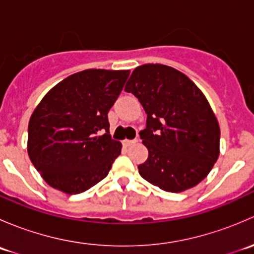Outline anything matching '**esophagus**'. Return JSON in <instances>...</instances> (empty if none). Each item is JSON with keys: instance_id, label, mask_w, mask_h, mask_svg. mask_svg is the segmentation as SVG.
Returning <instances> with one entry per match:
<instances>
[{"instance_id": "obj_1", "label": "esophagus", "mask_w": 254, "mask_h": 254, "mask_svg": "<svg viewBox=\"0 0 254 254\" xmlns=\"http://www.w3.org/2000/svg\"><path fill=\"white\" fill-rule=\"evenodd\" d=\"M135 142H137V139H134V140H124V141H123V143H124L125 146H131V145H134Z\"/></svg>"}]
</instances>
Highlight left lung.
I'll return each instance as SVG.
<instances>
[{"label":"left lung","instance_id":"obj_1","mask_svg":"<svg viewBox=\"0 0 254 254\" xmlns=\"http://www.w3.org/2000/svg\"><path fill=\"white\" fill-rule=\"evenodd\" d=\"M147 114L140 131L148 157L139 165L143 179L181 193L209 175L220 153V127L203 92L184 73L161 64L132 71L125 86Z\"/></svg>","mask_w":254,"mask_h":254}]
</instances>
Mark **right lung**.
Segmentation results:
<instances>
[{"label":"right lung","mask_w":254,"mask_h":254,"mask_svg":"<svg viewBox=\"0 0 254 254\" xmlns=\"http://www.w3.org/2000/svg\"><path fill=\"white\" fill-rule=\"evenodd\" d=\"M130 70L91 68L68 76L40 101L28 125V155L53 188L78 194L106 178L122 152L108 112ZM98 131L105 134L99 137Z\"/></svg>","instance_id":"obj_1"}]
</instances>
